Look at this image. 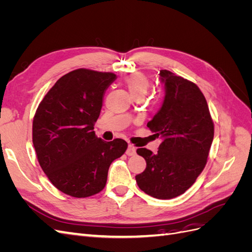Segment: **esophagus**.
<instances>
[{
  "label": "esophagus",
  "mask_w": 252,
  "mask_h": 252,
  "mask_svg": "<svg viewBox=\"0 0 252 252\" xmlns=\"http://www.w3.org/2000/svg\"><path fill=\"white\" fill-rule=\"evenodd\" d=\"M135 151H136V148L133 146V145L129 144V145H128V148H127V150H126L127 156H134V155H135Z\"/></svg>",
  "instance_id": "esophagus-1"
}]
</instances>
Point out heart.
Returning a JSON list of instances; mask_svg holds the SVG:
<instances>
[{"label": "heart", "instance_id": "1", "mask_svg": "<svg viewBox=\"0 0 252 252\" xmlns=\"http://www.w3.org/2000/svg\"><path fill=\"white\" fill-rule=\"evenodd\" d=\"M126 87L134 97L145 95L150 87V81L146 75L141 72H134L129 74L124 80Z\"/></svg>", "mask_w": 252, "mask_h": 252}]
</instances>
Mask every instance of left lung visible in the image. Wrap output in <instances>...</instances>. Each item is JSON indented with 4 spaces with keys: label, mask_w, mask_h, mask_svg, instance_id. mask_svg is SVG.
Wrapping results in <instances>:
<instances>
[{
    "label": "left lung",
    "mask_w": 252,
    "mask_h": 252,
    "mask_svg": "<svg viewBox=\"0 0 252 252\" xmlns=\"http://www.w3.org/2000/svg\"><path fill=\"white\" fill-rule=\"evenodd\" d=\"M165 97L147 127L161 138L157 154L139 148L146 169L135 175L141 190L159 200H170L193 185L207 163L215 134L206 98L194 83L161 70Z\"/></svg>",
    "instance_id": "obj_1"
}]
</instances>
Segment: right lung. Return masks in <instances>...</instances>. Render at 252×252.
I'll return each instance as SVG.
<instances>
[{"mask_svg":"<svg viewBox=\"0 0 252 252\" xmlns=\"http://www.w3.org/2000/svg\"><path fill=\"white\" fill-rule=\"evenodd\" d=\"M112 72L80 68L60 78L39 104L32 122V143L41 168L52 185L73 197L104 189L110 164L128 144L106 142L94 126L100 116Z\"/></svg>","mask_w":252,"mask_h":252,"instance_id":"obj_1","label":"right lung"}]
</instances>
